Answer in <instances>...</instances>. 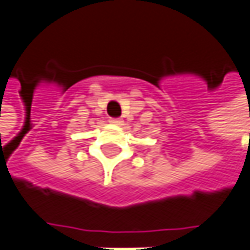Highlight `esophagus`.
Segmentation results:
<instances>
[{"mask_svg":"<svg viewBox=\"0 0 250 250\" xmlns=\"http://www.w3.org/2000/svg\"><path fill=\"white\" fill-rule=\"evenodd\" d=\"M109 122H110L112 125H122V124H124V121H122V119H119V118H110V119H109Z\"/></svg>","mask_w":250,"mask_h":250,"instance_id":"esophagus-1","label":"esophagus"}]
</instances>
